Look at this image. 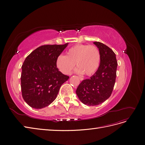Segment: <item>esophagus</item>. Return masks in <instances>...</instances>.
<instances>
[{
	"label": "esophagus",
	"mask_w": 145,
	"mask_h": 145,
	"mask_svg": "<svg viewBox=\"0 0 145 145\" xmlns=\"http://www.w3.org/2000/svg\"><path fill=\"white\" fill-rule=\"evenodd\" d=\"M79 79H80V80H83V78H82V77H79Z\"/></svg>",
	"instance_id": "obj_1"
}]
</instances>
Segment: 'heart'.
I'll return each mask as SVG.
<instances>
[{"label": "heart", "instance_id": "b5f03b06", "mask_svg": "<svg viewBox=\"0 0 145 145\" xmlns=\"http://www.w3.org/2000/svg\"><path fill=\"white\" fill-rule=\"evenodd\" d=\"M100 62L101 53L95 46L76 44L68 50L66 56L57 57L56 66L62 73L69 74L76 63L78 67L76 72L90 76L96 72Z\"/></svg>", "mask_w": 145, "mask_h": 145}]
</instances>
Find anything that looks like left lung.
<instances>
[{
  "instance_id": "1",
  "label": "left lung",
  "mask_w": 145,
  "mask_h": 145,
  "mask_svg": "<svg viewBox=\"0 0 145 145\" xmlns=\"http://www.w3.org/2000/svg\"><path fill=\"white\" fill-rule=\"evenodd\" d=\"M93 43L101 53L100 65L93 76L82 80L76 91L80 101L88 106L101 104L110 96L118 66L115 53L110 48L101 42Z\"/></svg>"
}]
</instances>
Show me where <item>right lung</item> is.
<instances>
[{
	"instance_id": "obj_1",
	"label": "right lung",
	"mask_w": 145,
	"mask_h": 145,
	"mask_svg": "<svg viewBox=\"0 0 145 145\" xmlns=\"http://www.w3.org/2000/svg\"><path fill=\"white\" fill-rule=\"evenodd\" d=\"M67 44L41 46L25 59L22 66L21 90L23 98L30 107L42 109L49 106L69 78L56 66L57 57Z\"/></svg>"
}]
</instances>
